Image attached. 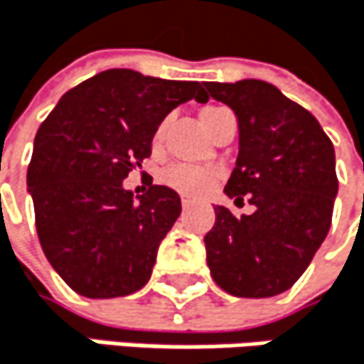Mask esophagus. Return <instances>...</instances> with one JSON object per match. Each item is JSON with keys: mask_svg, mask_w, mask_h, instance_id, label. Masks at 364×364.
<instances>
[{"mask_svg": "<svg viewBox=\"0 0 364 364\" xmlns=\"http://www.w3.org/2000/svg\"><path fill=\"white\" fill-rule=\"evenodd\" d=\"M181 205H183V207L188 209V207L194 205V198H192V196H181Z\"/></svg>", "mask_w": 364, "mask_h": 364, "instance_id": "1", "label": "esophagus"}]
</instances>
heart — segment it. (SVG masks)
I'll use <instances>...</instances> for the list:
<instances>
[{"label": "heart", "instance_id": "obj_1", "mask_svg": "<svg viewBox=\"0 0 364 364\" xmlns=\"http://www.w3.org/2000/svg\"><path fill=\"white\" fill-rule=\"evenodd\" d=\"M224 112V107H203L200 109V122L205 124V129L209 132L211 124L215 122V118ZM164 134H166V124H159L157 134H155V144H159L164 140ZM164 183L183 192V194H203L205 190H209L215 181V172L213 170H207V168H194V166H170L164 170L161 174Z\"/></svg>", "mask_w": 364, "mask_h": 364}]
</instances>
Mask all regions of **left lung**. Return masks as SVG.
<instances>
[{
    "label": "left lung",
    "instance_id": "obj_1",
    "mask_svg": "<svg viewBox=\"0 0 364 364\" xmlns=\"http://www.w3.org/2000/svg\"><path fill=\"white\" fill-rule=\"evenodd\" d=\"M205 88L235 112L240 127L224 192L255 205L242 218L215 207L205 235L207 265L230 296H278L304 274L328 235L339 192L334 146L309 109L267 82H205Z\"/></svg>",
    "mask_w": 364,
    "mask_h": 364
}]
</instances>
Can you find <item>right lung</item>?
Segmentation results:
<instances>
[{
	"label": "right lung",
	"instance_id": "obj_1",
	"mask_svg": "<svg viewBox=\"0 0 364 364\" xmlns=\"http://www.w3.org/2000/svg\"><path fill=\"white\" fill-rule=\"evenodd\" d=\"M192 99H209L198 82L109 68L70 88L41 124L28 168L36 230L80 296L120 298L149 282L181 198L153 183L136 196L122 181L151 155L161 120Z\"/></svg>",
	"mask_w": 364,
	"mask_h": 364
}]
</instances>
